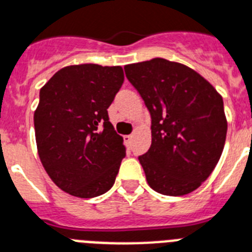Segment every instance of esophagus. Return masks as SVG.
Here are the masks:
<instances>
[{
    "mask_svg": "<svg viewBox=\"0 0 252 252\" xmlns=\"http://www.w3.org/2000/svg\"><path fill=\"white\" fill-rule=\"evenodd\" d=\"M132 141H133V134H129V136H124V142L128 147H130L132 145Z\"/></svg>",
    "mask_w": 252,
    "mask_h": 252,
    "instance_id": "obj_1",
    "label": "esophagus"
}]
</instances>
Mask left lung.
I'll use <instances>...</instances> for the list:
<instances>
[{
	"instance_id": "8db88e82",
	"label": "left lung",
	"mask_w": 252,
	"mask_h": 252,
	"mask_svg": "<svg viewBox=\"0 0 252 252\" xmlns=\"http://www.w3.org/2000/svg\"><path fill=\"white\" fill-rule=\"evenodd\" d=\"M151 115V147L139 156L154 191L183 196L209 178L227 136L223 98L197 71L156 58L124 66Z\"/></svg>"
}]
</instances>
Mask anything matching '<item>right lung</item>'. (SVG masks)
Here are the masks:
<instances>
[{
	"label": "right lung",
	"mask_w": 252,
	"mask_h": 252,
	"mask_svg": "<svg viewBox=\"0 0 252 252\" xmlns=\"http://www.w3.org/2000/svg\"><path fill=\"white\" fill-rule=\"evenodd\" d=\"M124 82L122 66H65L41 88L34 111L38 155L54 183L92 198L113 187L126 156L107 109Z\"/></svg>",
	"instance_id": "right-lung-1"
}]
</instances>
